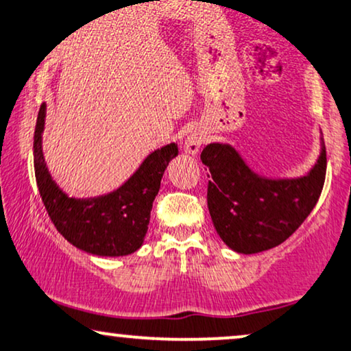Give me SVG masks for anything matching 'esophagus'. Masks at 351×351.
<instances>
[{"instance_id": "esophagus-1", "label": "esophagus", "mask_w": 351, "mask_h": 351, "mask_svg": "<svg viewBox=\"0 0 351 351\" xmlns=\"http://www.w3.org/2000/svg\"><path fill=\"white\" fill-rule=\"evenodd\" d=\"M203 141H205V136H203L202 133L198 132L190 133L187 140H185V151L190 154H197L198 151H200V146L203 145Z\"/></svg>"}]
</instances>
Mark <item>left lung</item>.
I'll return each instance as SVG.
<instances>
[{
	"instance_id": "8db88e82",
	"label": "left lung",
	"mask_w": 351,
	"mask_h": 351,
	"mask_svg": "<svg viewBox=\"0 0 351 351\" xmlns=\"http://www.w3.org/2000/svg\"><path fill=\"white\" fill-rule=\"evenodd\" d=\"M210 171L208 210L221 239L232 250L255 254L276 247L304 223L321 197L327 171L326 145L309 174L271 180L254 174L228 145L202 151Z\"/></svg>"
}]
</instances>
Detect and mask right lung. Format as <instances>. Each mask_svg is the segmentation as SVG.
<instances>
[{
  "mask_svg": "<svg viewBox=\"0 0 351 351\" xmlns=\"http://www.w3.org/2000/svg\"><path fill=\"white\" fill-rule=\"evenodd\" d=\"M43 123L45 104L38 109L34 133V169L42 202L60 234L75 247L94 255L119 257L140 249L164 171L179 153L176 143L151 153L115 192L81 200L68 197L51 180L42 153Z\"/></svg>",
  "mask_w": 351,
  "mask_h": 351,
  "instance_id": "add662e5",
  "label": "right lung"
}]
</instances>
